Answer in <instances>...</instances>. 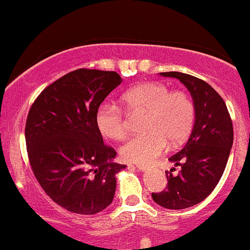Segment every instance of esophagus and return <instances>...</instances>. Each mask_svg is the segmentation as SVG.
I'll use <instances>...</instances> for the list:
<instances>
[{
  "instance_id": "obj_1",
  "label": "esophagus",
  "mask_w": 250,
  "mask_h": 250,
  "mask_svg": "<svg viewBox=\"0 0 250 250\" xmlns=\"http://www.w3.org/2000/svg\"><path fill=\"white\" fill-rule=\"evenodd\" d=\"M135 167H137L138 170H148V169H149V165H145V164H136Z\"/></svg>"
}]
</instances>
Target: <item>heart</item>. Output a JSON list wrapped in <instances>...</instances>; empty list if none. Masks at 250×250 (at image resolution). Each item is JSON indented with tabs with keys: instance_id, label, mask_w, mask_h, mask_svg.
I'll use <instances>...</instances> for the list:
<instances>
[{
	"instance_id": "obj_1",
	"label": "heart",
	"mask_w": 250,
	"mask_h": 250,
	"mask_svg": "<svg viewBox=\"0 0 250 250\" xmlns=\"http://www.w3.org/2000/svg\"><path fill=\"white\" fill-rule=\"evenodd\" d=\"M128 115L145 113L141 128L145 133L131 138L120 149L127 162H152L167 148V141L179 145L186 140L194 123V104L184 91H170L159 81L140 83L126 91L122 97ZM96 125L105 138L124 140L127 119L118 105L103 103L96 113Z\"/></svg>"
}]
</instances>
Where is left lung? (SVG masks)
Masks as SVG:
<instances>
[{"label":"left lung","instance_id":"obj_1","mask_svg":"<svg viewBox=\"0 0 250 250\" xmlns=\"http://www.w3.org/2000/svg\"><path fill=\"white\" fill-rule=\"evenodd\" d=\"M160 75L179 79L188 88L196 122L184 148L169 158L181 167L179 175L165 172L167 188L152 198L163 208L186 209L204 201L219 184L233 143V126L225 101L206 81L179 71Z\"/></svg>","mask_w":250,"mask_h":250}]
</instances>
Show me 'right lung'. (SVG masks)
<instances>
[{
	"label": "right lung",
	"mask_w": 250,
	"mask_h": 250,
	"mask_svg": "<svg viewBox=\"0 0 250 250\" xmlns=\"http://www.w3.org/2000/svg\"><path fill=\"white\" fill-rule=\"evenodd\" d=\"M115 71L76 69L47 86L29 110V163L47 196L68 211L93 215L113 202L117 152L103 143L96 113L122 83Z\"/></svg>",
	"instance_id": "obj_1"
}]
</instances>
